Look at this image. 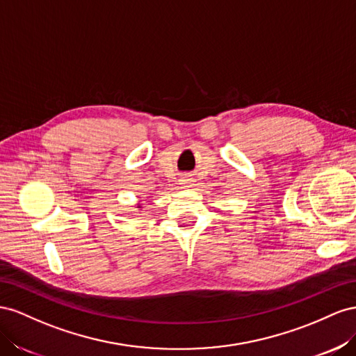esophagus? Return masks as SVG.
Masks as SVG:
<instances>
[{
	"instance_id": "34e87169",
	"label": "esophagus",
	"mask_w": 356,
	"mask_h": 356,
	"mask_svg": "<svg viewBox=\"0 0 356 356\" xmlns=\"http://www.w3.org/2000/svg\"><path fill=\"white\" fill-rule=\"evenodd\" d=\"M180 181H181V185H189L191 181H192V179H189L188 176H185V177L180 179Z\"/></svg>"
}]
</instances>
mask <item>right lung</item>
<instances>
[{
  "instance_id": "obj_1",
  "label": "right lung",
  "mask_w": 356,
  "mask_h": 356,
  "mask_svg": "<svg viewBox=\"0 0 356 356\" xmlns=\"http://www.w3.org/2000/svg\"><path fill=\"white\" fill-rule=\"evenodd\" d=\"M137 209H140V206H137Z\"/></svg>"
}]
</instances>
